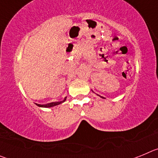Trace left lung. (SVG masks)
I'll return each instance as SVG.
<instances>
[{
    "instance_id": "1",
    "label": "left lung",
    "mask_w": 158,
    "mask_h": 158,
    "mask_svg": "<svg viewBox=\"0 0 158 158\" xmlns=\"http://www.w3.org/2000/svg\"><path fill=\"white\" fill-rule=\"evenodd\" d=\"M100 97H102V98H104V97H103V96H100Z\"/></svg>"
}]
</instances>
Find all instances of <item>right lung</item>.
<instances>
[{"instance_id":"1","label":"right lung","mask_w":158,"mask_h":158,"mask_svg":"<svg viewBox=\"0 0 158 158\" xmlns=\"http://www.w3.org/2000/svg\"><path fill=\"white\" fill-rule=\"evenodd\" d=\"M66 100V98H65V100H62V101H58V102H52V103H49V104H36V105H38L39 107H54V106H56L58 104H62V102H64L65 100Z\"/></svg>"}]
</instances>
